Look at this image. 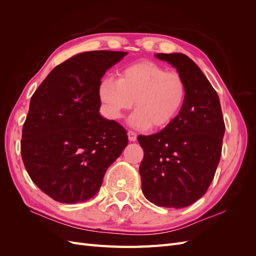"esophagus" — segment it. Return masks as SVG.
Listing matches in <instances>:
<instances>
[{"mask_svg":"<svg viewBox=\"0 0 256 256\" xmlns=\"http://www.w3.org/2000/svg\"><path fill=\"white\" fill-rule=\"evenodd\" d=\"M128 138L131 142L136 141V134L134 132V131H131V130L128 131Z\"/></svg>","mask_w":256,"mask_h":256,"instance_id":"obj_1","label":"esophagus"}]
</instances>
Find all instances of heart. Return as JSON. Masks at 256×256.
I'll list each match as a JSON object with an SVG mask.
<instances>
[{"instance_id": "1", "label": "heart", "mask_w": 256, "mask_h": 256, "mask_svg": "<svg viewBox=\"0 0 256 256\" xmlns=\"http://www.w3.org/2000/svg\"><path fill=\"white\" fill-rule=\"evenodd\" d=\"M99 96L111 118H120L134 102L130 125L138 129L150 125L158 128L166 126L180 113L187 86L180 72L144 60L122 69L118 79L102 80Z\"/></svg>"}]
</instances>
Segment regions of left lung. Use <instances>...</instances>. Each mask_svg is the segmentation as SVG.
I'll use <instances>...</instances> for the list:
<instances>
[{
    "instance_id": "left-lung-1",
    "label": "left lung",
    "mask_w": 256,
    "mask_h": 256,
    "mask_svg": "<svg viewBox=\"0 0 256 256\" xmlns=\"http://www.w3.org/2000/svg\"><path fill=\"white\" fill-rule=\"evenodd\" d=\"M186 82L180 113L164 129L138 136L144 152L138 172L144 196L157 206L184 208L202 198L219 164L226 125L219 96L205 74L182 53H158Z\"/></svg>"
}]
</instances>
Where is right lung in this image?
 <instances>
[{
  "label": "right lung",
  "mask_w": 256,
  "mask_h": 256,
  "mask_svg": "<svg viewBox=\"0 0 256 256\" xmlns=\"http://www.w3.org/2000/svg\"><path fill=\"white\" fill-rule=\"evenodd\" d=\"M127 52L80 53L53 68L30 98L21 156L30 180L60 203L94 196L128 144L127 131L99 114L106 72Z\"/></svg>",
  "instance_id": "1"
}]
</instances>
